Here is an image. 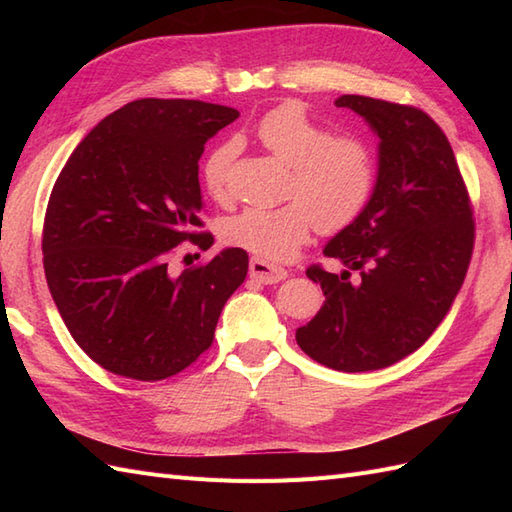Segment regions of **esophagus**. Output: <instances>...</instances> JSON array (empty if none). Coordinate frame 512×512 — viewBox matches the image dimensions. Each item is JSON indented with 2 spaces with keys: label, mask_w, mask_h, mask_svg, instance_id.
Returning a JSON list of instances; mask_svg holds the SVG:
<instances>
[{
  "label": "esophagus",
  "mask_w": 512,
  "mask_h": 512,
  "mask_svg": "<svg viewBox=\"0 0 512 512\" xmlns=\"http://www.w3.org/2000/svg\"><path fill=\"white\" fill-rule=\"evenodd\" d=\"M248 270H250V277H253L255 281H259V284H277V281L288 277V270L286 268L275 266V264H268V262H264V259H259V257L250 259Z\"/></svg>",
  "instance_id": "1"
}]
</instances>
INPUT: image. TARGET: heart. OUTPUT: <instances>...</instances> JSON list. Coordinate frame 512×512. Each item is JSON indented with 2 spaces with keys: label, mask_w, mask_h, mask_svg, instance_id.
<instances>
[{
  "label": "heart",
  "mask_w": 512,
  "mask_h": 512,
  "mask_svg": "<svg viewBox=\"0 0 512 512\" xmlns=\"http://www.w3.org/2000/svg\"><path fill=\"white\" fill-rule=\"evenodd\" d=\"M255 136L290 167L288 195L295 200L231 217L224 226L228 244L268 262H284L308 242L314 224L325 233H336L363 213L376 184V154L365 138L332 136L328 125L297 103L270 110ZM233 158L235 145H222L204 165V187L217 202L231 198L228 173Z\"/></svg>",
  "instance_id": "obj_1"
}]
</instances>
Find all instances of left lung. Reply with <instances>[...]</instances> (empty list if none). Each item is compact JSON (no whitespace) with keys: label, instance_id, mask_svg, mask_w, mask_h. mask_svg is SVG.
Returning a JSON list of instances; mask_svg holds the SVG:
<instances>
[{"label":"left lung","instance_id":"left-lung-1","mask_svg":"<svg viewBox=\"0 0 512 512\" xmlns=\"http://www.w3.org/2000/svg\"><path fill=\"white\" fill-rule=\"evenodd\" d=\"M334 105L378 136L376 184L363 213L323 248L341 275L308 268L325 301L297 343L339 372H372L416 352L447 317L471 262L473 213L449 140L427 114L358 94Z\"/></svg>","mask_w":512,"mask_h":512}]
</instances>
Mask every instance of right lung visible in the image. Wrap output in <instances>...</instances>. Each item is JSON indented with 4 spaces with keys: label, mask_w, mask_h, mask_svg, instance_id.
Wrapping results in <instances>:
<instances>
[{
    "label": "right lung",
    "mask_w": 512,
    "mask_h": 512,
    "mask_svg": "<svg viewBox=\"0 0 512 512\" xmlns=\"http://www.w3.org/2000/svg\"><path fill=\"white\" fill-rule=\"evenodd\" d=\"M233 107L140 99L105 116L61 169L43 222V270L72 339L107 372L162 380L213 343L248 255L224 248L209 264L169 273L178 244L209 248L200 226L198 162Z\"/></svg>",
    "instance_id": "add662e5"
}]
</instances>
